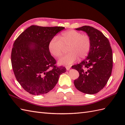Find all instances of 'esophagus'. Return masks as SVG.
Masks as SVG:
<instances>
[{"label":"esophagus","mask_w":125,"mask_h":125,"mask_svg":"<svg viewBox=\"0 0 125 125\" xmlns=\"http://www.w3.org/2000/svg\"><path fill=\"white\" fill-rule=\"evenodd\" d=\"M71 67H70V66H67V67H66V69H67V70H69L70 69Z\"/></svg>","instance_id":"obj_1"}]
</instances>
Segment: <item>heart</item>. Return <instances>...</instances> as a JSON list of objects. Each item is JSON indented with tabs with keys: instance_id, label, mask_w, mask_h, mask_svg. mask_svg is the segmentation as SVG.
Returning <instances> with one entry per match:
<instances>
[{
	"instance_id": "b5f03b06",
	"label": "heart",
	"mask_w": 125,
	"mask_h": 125,
	"mask_svg": "<svg viewBox=\"0 0 125 125\" xmlns=\"http://www.w3.org/2000/svg\"><path fill=\"white\" fill-rule=\"evenodd\" d=\"M53 38L49 41L48 48L53 56L60 57L68 47L67 54L61 57L58 63L61 65H71L79 57L84 58L88 55L91 48V41L90 36L82 34L76 31H68L63 32L58 37Z\"/></svg>"
}]
</instances>
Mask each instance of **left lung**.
<instances>
[{"label": "left lung", "instance_id": "obj_1", "mask_svg": "<svg viewBox=\"0 0 125 125\" xmlns=\"http://www.w3.org/2000/svg\"><path fill=\"white\" fill-rule=\"evenodd\" d=\"M76 30L85 31L91 39V44L85 59L72 66L79 73V77L74 81V85L84 94H97L106 85L112 73V48L108 39L97 29L84 26Z\"/></svg>", "mask_w": 125, "mask_h": 125}]
</instances>
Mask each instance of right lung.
I'll use <instances>...</instances> for the list:
<instances>
[{
  "label": "right lung",
  "mask_w": 125,
  "mask_h": 125,
  "mask_svg": "<svg viewBox=\"0 0 125 125\" xmlns=\"http://www.w3.org/2000/svg\"><path fill=\"white\" fill-rule=\"evenodd\" d=\"M64 27L32 25L15 40L11 52L12 66L15 78L25 91L33 95L47 94L57 84L66 68L55 65L56 61L48 45Z\"/></svg>",
  "instance_id": "add662e5"
}]
</instances>
